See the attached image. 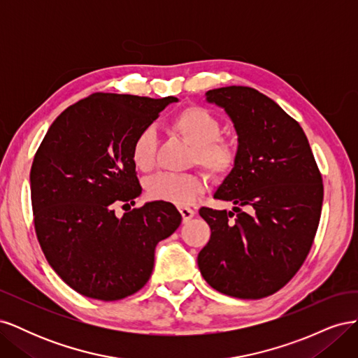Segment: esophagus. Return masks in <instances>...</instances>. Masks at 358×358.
<instances>
[{
	"instance_id": "esophagus-1",
	"label": "esophagus",
	"mask_w": 358,
	"mask_h": 358,
	"mask_svg": "<svg viewBox=\"0 0 358 358\" xmlns=\"http://www.w3.org/2000/svg\"><path fill=\"white\" fill-rule=\"evenodd\" d=\"M179 212H180V215H182L183 222H188V221L192 218V216H194V210L189 209V208H185V206H180Z\"/></svg>"
}]
</instances>
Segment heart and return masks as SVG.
Instances as JSON below:
<instances>
[{
    "label": "heart",
    "instance_id": "heart-1",
    "mask_svg": "<svg viewBox=\"0 0 358 358\" xmlns=\"http://www.w3.org/2000/svg\"><path fill=\"white\" fill-rule=\"evenodd\" d=\"M171 128L192 146L191 164H197L212 178L229 175L237 162V146L221 137V121L201 106H188L171 119ZM157 134L152 128L140 131L131 145V161L137 170L150 171L155 166ZM204 189L203 179L196 173H158L146 180L150 200L178 206L189 204Z\"/></svg>",
    "mask_w": 358,
    "mask_h": 358
}]
</instances>
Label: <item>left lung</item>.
Wrapping results in <instances>:
<instances>
[{
  "label": "left lung",
  "mask_w": 358,
  "mask_h": 358,
  "mask_svg": "<svg viewBox=\"0 0 358 358\" xmlns=\"http://www.w3.org/2000/svg\"><path fill=\"white\" fill-rule=\"evenodd\" d=\"M206 101L230 116L237 162L213 194L231 201L233 212L199 210L212 231L199 268L222 294L267 297L297 273L310 251L324 197L321 173L299 122L264 94L225 86L206 92Z\"/></svg>",
  "instance_id": "1"
}]
</instances>
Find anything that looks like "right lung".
Listing matches in <instances>:
<instances>
[{
    "mask_svg": "<svg viewBox=\"0 0 358 358\" xmlns=\"http://www.w3.org/2000/svg\"><path fill=\"white\" fill-rule=\"evenodd\" d=\"M176 96L96 92L67 107L38 146L29 173L38 243L57 275L79 294L113 301L143 288L155 246L180 225L171 203L134 204L142 194L131 145Z\"/></svg>",
    "mask_w": 358,
    "mask_h": 358,
    "instance_id": "obj_1",
    "label": "right lung"
}]
</instances>
